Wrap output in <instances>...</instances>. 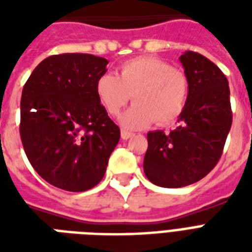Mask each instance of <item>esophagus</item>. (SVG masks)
<instances>
[{
	"mask_svg": "<svg viewBox=\"0 0 252 252\" xmlns=\"http://www.w3.org/2000/svg\"><path fill=\"white\" fill-rule=\"evenodd\" d=\"M132 136H135V135H133L132 132L124 131V129L121 131V139H124V140H128V139H131Z\"/></svg>",
	"mask_w": 252,
	"mask_h": 252,
	"instance_id": "1",
	"label": "esophagus"
}]
</instances>
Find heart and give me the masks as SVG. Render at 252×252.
Segmentation results:
<instances>
[{"label":"heart","mask_w":252,"mask_h":252,"mask_svg":"<svg viewBox=\"0 0 252 252\" xmlns=\"http://www.w3.org/2000/svg\"><path fill=\"white\" fill-rule=\"evenodd\" d=\"M189 79L180 68L155 57H139L123 63L117 77L102 74L95 81L99 104L117 117L131 98L136 102L121 117L128 129H140L157 121L174 123L185 110L189 98Z\"/></svg>","instance_id":"b5f03b06"}]
</instances>
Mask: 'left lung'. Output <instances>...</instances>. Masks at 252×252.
<instances>
[{
	"mask_svg": "<svg viewBox=\"0 0 252 252\" xmlns=\"http://www.w3.org/2000/svg\"><path fill=\"white\" fill-rule=\"evenodd\" d=\"M189 79V98L170 133H147L144 174L154 185L182 188L209 174L221 157L232 126L227 77L198 52L180 58Z\"/></svg>",
	"mask_w": 252,
	"mask_h": 252,
	"instance_id": "8db88e82",
	"label": "left lung"
}]
</instances>
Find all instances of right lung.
Wrapping results in <instances>:
<instances>
[{"mask_svg":"<svg viewBox=\"0 0 252 252\" xmlns=\"http://www.w3.org/2000/svg\"><path fill=\"white\" fill-rule=\"evenodd\" d=\"M106 64L90 54L52 55L23 88V147L36 173L59 189L85 191L99 184L120 140V128L95 94Z\"/></svg>","mask_w":252,"mask_h":252,"instance_id":"1","label":"right lung"}]
</instances>
